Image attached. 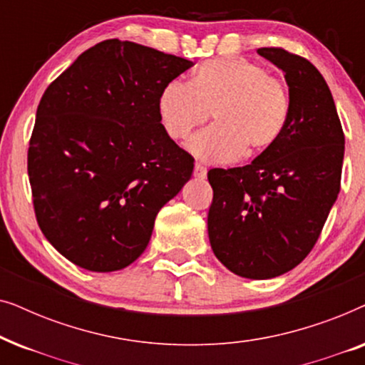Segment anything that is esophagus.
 I'll return each mask as SVG.
<instances>
[{"instance_id":"obj_1","label":"esophagus","mask_w":365,"mask_h":365,"mask_svg":"<svg viewBox=\"0 0 365 365\" xmlns=\"http://www.w3.org/2000/svg\"><path fill=\"white\" fill-rule=\"evenodd\" d=\"M206 174H207V169L204 168L202 164H199V163L194 164V176H196L197 179H204L206 178Z\"/></svg>"}]
</instances>
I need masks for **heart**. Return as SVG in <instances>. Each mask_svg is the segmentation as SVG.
I'll use <instances>...</instances> for the list:
<instances>
[{
    "label": "heart",
    "instance_id": "heart-1",
    "mask_svg": "<svg viewBox=\"0 0 365 365\" xmlns=\"http://www.w3.org/2000/svg\"><path fill=\"white\" fill-rule=\"evenodd\" d=\"M163 128L173 139L197 133L189 149L207 163H229L244 153L254 156L276 144L289 119V93L281 78L246 58L202 63L189 83L171 81L158 101Z\"/></svg>",
    "mask_w": 365,
    "mask_h": 365
}]
</instances>
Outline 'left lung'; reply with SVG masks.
<instances>
[{
    "label": "left lung",
    "instance_id": "obj_1",
    "mask_svg": "<svg viewBox=\"0 0 365 365\" xmlns=\"http://www.w3.org/2000/svg\"><path fill=\"white\" fill-rule=\"evenodd\" d=\"M257 53L289 84V119L276 144L242 168L207 173L209 242L229 271L271 279L301 264L316 246L341 191L344 131L326 79L284 48Z\"/></svg>",
    "mask_w": 365,
    "mask_h": 365
}]
</instances>
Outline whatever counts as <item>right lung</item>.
Instances as JSON below:
<instances>
[{
    "mask_svg": "<svg viewBox=\"0 0 365 365\" xmlns=\"http://www.w3.org/2000/svg\"><path fill=\"white\" fill-rule=\"evenodd\" d=\"M192 61L131 41L94 44L44 91L28 148L44 237L76 266L111 272L146 249L194 158L159 118L163 88Z\"/></svg>",
    "mask_w": 365,
    "mask_h": 365,
    "instance_id": "obj_1",
    "label": "right lung"
}]
</instances>
